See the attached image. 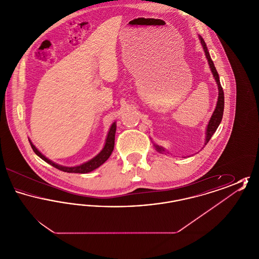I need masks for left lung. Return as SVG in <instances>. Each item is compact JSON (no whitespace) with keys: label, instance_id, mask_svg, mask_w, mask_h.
Here are the masks:
<instances>
[{"label":"left lung","instance_id":"obj_1","mask_svg":"<svg viewBox=\"0 0 259 259\" xmlns=\"http://www.w3.org/2000/svg\"><path fill=\"white\" fill-rule=\"evenodd\" d=\"M199 38L201 40V44H202V47L204 49L205 51V54H206V57H207V60L209 63V68H210V71L212 73V75L217 81V84L219 87V99H218V103H217V107H215V110L213 111L210 119H209V124L207 126V130H206V140H205V145H207L209 143L211 136L213 135V133L217 131L218 127L220 126V124L222 122V115H223V110H224V93H223V89H222V84H221V81H220V76L218 74V71L214 67V64L211 60L210 56H209V51H208V48L205 44V40L203 39V37L201 36H199ZM155 149L157 151H159L160 153H163L165 151V149L159 147L157 145H154Z\"/></svg>","mask_w":259,"mask_h":259}]
</instances>
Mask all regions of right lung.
I'll return each instance as SVG.
<instances>
[{
  "mask_svg": "<svg viewBox=\"0 0 259 259\" xmlns=\"http://www.w3.org/2000/svg\"><path fill=\"white\" fill-rule=\"evenodd\" d=\"M115 131H116V124H115V122H113V123L111 124L110 131H109L108 136H107L105 146H104L103 149L100 151V153L97 154L94 158L87 161V162L81 164V165L74 166V167H65V166H61V165H58V164L52 162V161L50 160L49 158H47L44 154H41V152H39V151L37 150V148L33 145V143H32L30 140H29V143H30L32 148H33L34 152L37 154L38 157H40L42 160L46 161L47 163H49L51 166L55 167L56 169H58V170H60V171H63V172L85 174V172H91V171L97 169L102 164H104L106 161L109 159V157L111 156V152H112V150H113V148H114V136H115Z\"/></svg>",
  "mask_w": 259,
  "mask_h": 259,
  "instance_id": "add662e5",
  "label": "right lung"
}]
</instances>
